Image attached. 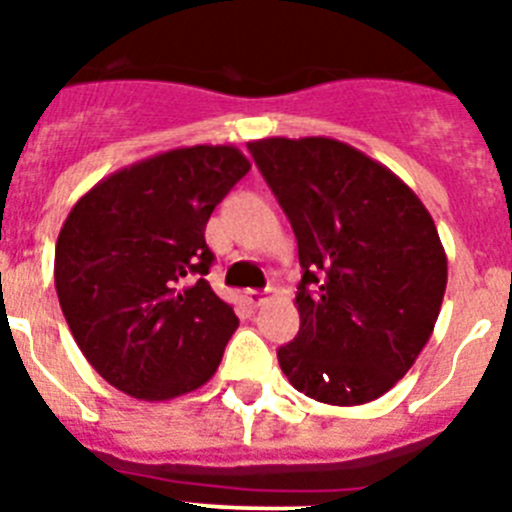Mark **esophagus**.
Returning a JSON list of instances; mask_svg holds the SVG:
<instances>
[{
	"instance_id": "1",
	"label": "esophagus",
	"mask_w": 512,
	"mask_h": 512,
	"mask_svg": "<svg viewBox=\"0 0 512 512\" xmlns=\"http://www.w3.org/2000/svg\"><path fill=\"white\" fill-rule=\"evenodd\" d=\"M269 295H271V289H248L246 292V297L251 305H261V302H264Z\"/></svg>"
}]
</instances>
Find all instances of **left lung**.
I'll use <instances>...</instances> for the list:
<instances>
[{
    "label": "left lung",
    "mask_w": 512,
    "mask_h": 512,
    "mask_svg": "<svg viewBox=\"0 0 512 512\" xmlns=\"http://www.w3.org/2000/svg\"><path fill=\"white\" fill-rule=\"evenodd\" d=\"M253 161L300 251V333L277 351L297 392L364 405L392 390L428 343L446 292L431 212L387 166L333 138H264Z\"/></svg>",
    "instance_id": "obj_1"
}]
</instances>
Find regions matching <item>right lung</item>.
Masks as SVG:
<instances>
[{"mask_svg":"<svg viewBox=\"0 0 512 512\" xmlns=\"http://www.w3.org/2000/svg\"><path fill=\"white\" fill-rule=\"evenodd\" d=\"M235 146L171 148L115 171L71 207L56 243L58 302L102 379L146 402L194 392L238 328L205 274L212 210L248 174Z\"/></svg>","mask_w":512,"mask_h":512,"instance_id":"add662e5","label":"right lung"}]
</instances>
